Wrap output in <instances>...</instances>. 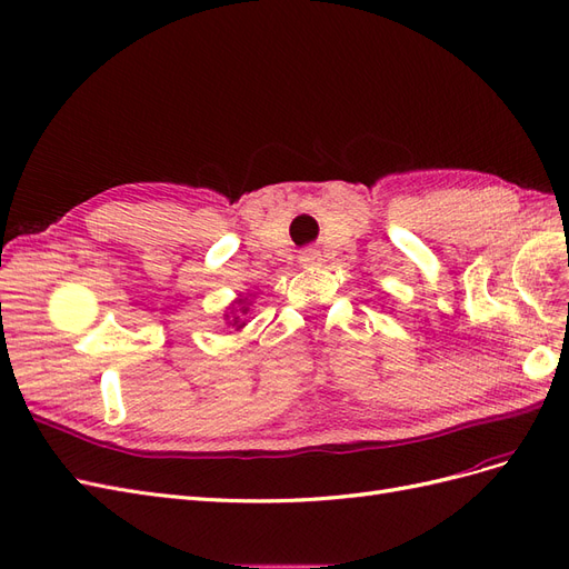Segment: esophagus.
Masks as SVG:
<instances>
[{
  "label": "esophagus",
  "instance_id": "obj_1",
  "mask_svg": "<svg viewBox=\"0 0 569 569\" xmlns=\"http://www.w3.org/2000/svg\"><path fill=\"white\" fill-rule=\"evenodd\" d=\"M300 264L312 269V267H319L321 264V252L319 250H302L300 252Z\"/></svg>",
  "mask_w": 569,
  "mask_h": 569
}]
</instances>
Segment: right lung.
Listing matches in <instances>:
<instances>
[{"label":"right lung","instance_id":"1","mask_svg":"<svg viewBox=\"0 0 569 569\" xmlns=\"http://www.w3.org/2000/svg\"><path fill=\"white\" fill-rule=\"evenodd\" d=\"M250 307H252V300L250 296H238L229 307H226L223 312V321L229 323V327H233L236 331H240L242 327H246V317L250 315Z\"/></svg>","mask_w":569,"mask_h":569}]
</instances>
